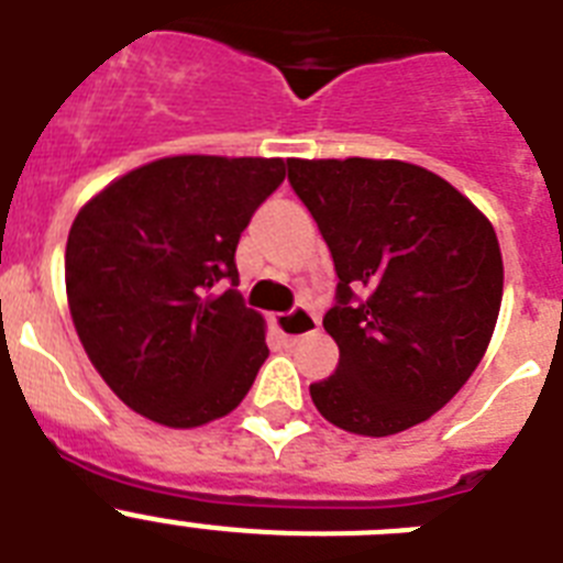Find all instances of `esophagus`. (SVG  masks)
I'll use <instances>...</instances> for the list:
<instances>
[{
	"mask_svg": "<svg viewBox=\"0 0 563 563\" xmlns=\"http://www.w3.org/2000/svg\"><path fill=\"white\" fill-rule=\"evenodd\" d=\"M273 324H276V330L285 338L298 341V338L312 335V332L318 330V318L312 316L307 307H292V310L285 312V316L273 318Z\"/></svg>",
	"mask_w": 563,
	"mask_h": 563,
	"instance_id": "34e87169",
	"label": "esophagus"
}]
</instances>
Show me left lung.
<instances>
[{
    "instance_id": "8db88e82",
    "label": "left lung",
    "mask_w": 563,
    "mask_h": 563,
    "mask_svg": "<svg viewBox=\"0 0 563 563\" xmlns=\"http://www.w3.org/2000/svg\"><path fill=\"white\" fill-rule=\"evenodd\" d=\"M332 253L324 330L335 375L310 383L343 431L389 437L429 420L474 375L501 305L494 225L451 183L402 161H287Z\"/></svg>"
}]
</instances>
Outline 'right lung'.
I'll list each match as a JSON object with an SVG mask.
<instances>
[{"mask_svg":"<svg viewBox=\"0 0 563 563\" xmlns=\"http://www.w3.org/2000/svg\"><path fill=\"white\" fill-rule=\"evenodd\" d=\"M285 180L278 157H163L78 211L64 278L89 361L129 409L168 429L228 415L271 355L236 292V245Z\"/></svg>","mask_w":563,"mask_h":563,"instance_id":"obj_1","label":"right lung"}]
</instances>
